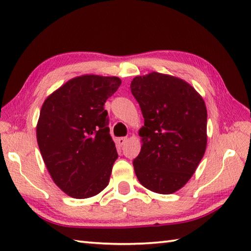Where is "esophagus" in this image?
Instances as JSON below:
<instances>
[{
    "mask_svg": "<svg viewBox=\"0 0 251 251\" xmlns=\"http://www.w3.org/2000/svg\"><path fill=\"white\" fill-rule=\"evenodd\" d=\"M126 141H127V137H120L119 139H117V143H119L120 146L125 145Z\"/></svg>",
    "mask_w": 251,
    "mask_h": 251,
    "instance_id": "obj_1",
    "label": "esophagus"
}]
</instances>
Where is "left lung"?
Wrapping results in <instances>:
<instances>
[{"instance_id": "1", "label": "left lung", "mask_w": 251, "mask_h": 251, "mask_svg": "<svg viewBox=\"0 0 251 251\" xmlns=\"http://www.w3.org/2000/svg\"><path fill=\"white\" fill-rule=\"evenodd\" d=\"M145 119L142 147L132 165L139 182L172 194L188 182L207 146V110L201 95L178 77L158 72L130 84Z\"/></svg>"}]
</instances>
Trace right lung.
<instances>
[{
	"label": "right lung",
	"instance_id": "add662e5",
	"mask_svg": "<svg viewBox=\"0 0 251 251\" xmlns=\"http://www.w3.org/2000/svg\"><path fill=\"white\" fill-rule=\"evenodd\" d=\"M121 83L116 76L74 77L42 105L37 145L54 182L73 199L95 196L109 184L117 152L103 105Z\"/></svg>",
	"mask_w": 251,
	"mask_h": 251
}]
</instances>
